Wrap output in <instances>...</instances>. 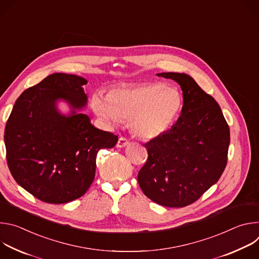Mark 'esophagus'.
I'll return each instance as SVG.
<instances>
[{"label":"esophagus","instance_id":"obj_1","mask_svg":"<svg viewBox=\"0 0 259 259\" xmlns=\"http://www.w3.org/2000/svg\"><path fill=\"white\" fill-rule=\"evenodd\" d=\"M129 144V140L126 138V137H120L118 142H117V147H125L126 145Z\"/></svg>","mask_w":259,"mask_h":259}]
</instances>
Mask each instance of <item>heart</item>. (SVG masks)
I'll return each instance as SVG.
<instances>
[{
	"label": "heart",
	"mask_w": 259,
	"mask_h": 259,
	"mask_svg": "<svg viewBox=\"0 0 259 259\" xmlns=\"http://www.w3.org/2000/svg\"><path fill=\"white\" fill-rule=\"evenodd\" d=\"M91 107L102 121H129L131 132L136 137L152 139L165 133L177 120L182 96L172 86L141 83L113 89L107 96L94 93Z\"/></svg>",
	"instance_id": "b5f03b06"
}]
</instances>
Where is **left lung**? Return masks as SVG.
<instances>
[{"label":"left lung","mask_w":259,"mask_h":259,"mask_svg":"<svg viewBox=\"0 0 259 259\" xmlns=\"http://www.w3.org/2000/svg\"><path fill=\"white\" fill-rule=\"evenodd\" d=\"M157 76L180 85L183 105L171 129L143 144L149 158L137 179L143 194L155 203L186 207L196 202L224 173L230 127L215 99L191 76L179 72Z\"/></svg>","instance_id":"1"}]
</instances>
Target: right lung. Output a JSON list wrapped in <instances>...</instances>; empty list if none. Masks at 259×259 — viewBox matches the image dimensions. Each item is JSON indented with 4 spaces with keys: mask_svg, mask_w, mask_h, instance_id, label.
<instances>
[{
    "mask_svg": "<svg viewBox=\"0 0 259 259\" xmlns=\"http://www.w3.org/2000/svg\"><path fill=\"white\" fill-rule=\"evenodd\" d=\"M76 75L52 73L17 98L7 121L4 140L9 170L21 188L36 199L63 204L82 197L90 188L101 149H112L118 136L95 128L77 109L87 103ZM65 100L68 116L57 110Z\"/></svg>",
    "mask_w": 259,
    "mask_h": 259,
    "instance_id": "obj_1",
    "label": "right lung"
}]
</instances>
